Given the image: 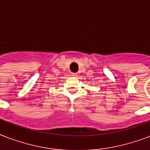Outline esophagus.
<instances>
[{
    "instance_id": "obj_1",
    "label": "esophagus",
    "mask_w": 150,
    "mask_h": 150,
    "mask_svg": "<svg viewBox=\"0 0 150 150\" xmlns=\"http://www.w3.org/2000/svg\"><path fill=\"white\" fill-rule=\"evenodd\" d=\"M71 76H73V77H76V76H77V73H71Z\"/></svg>"
}]
</instances>
